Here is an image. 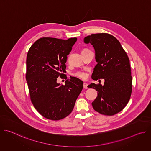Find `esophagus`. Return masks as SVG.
I'll return each instance as SVG.
<instances>
[{
  "label": "esophagus",
  "mask_w": 151,
  "mask_h": 151,
  "mask_svg": "<svg viewBox=\"0 0 151 151\" xmlns=\"http://www.w3.org/2000/svg\"><path fill=\"white\" fill-rule=\"evenodd\" d=\"M88 84L87 83H85V82H84L83 83V88L84 89H87L88 88Z\"/></svg>",
  "instance_id": "esophagus-1"
}]
</instances>
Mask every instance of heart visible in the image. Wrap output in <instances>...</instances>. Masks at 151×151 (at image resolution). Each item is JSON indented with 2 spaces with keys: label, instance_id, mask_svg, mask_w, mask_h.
I'll list each match as a JSON object with an SVG mask.
<instances>
[{
  "label": "heart",
  "instance_id": "heart-1",
  "mask_svg": "<svg viewBox=\"0 0 151 151\" xmlns=\"http://www.w3.org/2000/svg\"><path fill=\"white\" fill-rule=\"evenodd\" d=\"M85 50L86 49H85L83 50ZM75 76L78 77V78H82V79H85L86 78V74L84 72H76L75 73Z\"/></svg>",
  "mask_w": 151,
  "mask_h": 151
}]
</instances>
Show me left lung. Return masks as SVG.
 <instances>
[{
  "instance_id": "1",
  "label": "left lung",
  "mask_w": 151,
  "mask_h": 151,
  "mask_svg": "<svg viewBox=\"0 0 151 151\" xmlns=\"http://www.w3.org/2000/svg\"><path fill=\"white\" fill-rule=\"evenodd\" d=\"M84 42L90 43L95 50L97 64L94 68L92 79H104L103 85L94 83L88 85L98 93L92 106L99 114L114 115L124 108L131 97L130 60L119 40L110 34H92L84 38Z\"/></svg>"
}]
</instances>
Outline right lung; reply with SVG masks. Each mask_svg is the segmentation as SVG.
I'll use <instances>...</instances> for the list:
<instances>
[{"mask_svg":"<svg viewBox=\"0 0 151 151\" xmlns=\"http://www.w3.org/2000/svg\"><path fill=\"white\" fill-rule=\"evenodd\" d=\"M42 37L30 48L26 59V80L31 101L44 117L57 121L68 116L83 88V82L73 77L65 85L57 82L66 71L67 55L76 42Z\"/></svg>","mask_w":151,"mask_h":151,"instance_id":"obj_1","label":"right lung"}]
</instances>
